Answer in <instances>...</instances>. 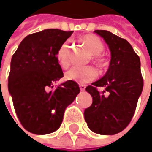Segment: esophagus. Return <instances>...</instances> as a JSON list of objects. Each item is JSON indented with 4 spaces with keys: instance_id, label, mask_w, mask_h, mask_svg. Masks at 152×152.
<instances>
[{
    "instance_id": "1",
    "label": "esophagus",
    "mask_w": 152,
    "mask_h": 152,
    "mask_svg": "<svg viewBox=\"0 0 152 152\" xmlns=\"http://www.w3.org/2000/svg\"><path fill=\"white\" fill-rule=\"evenodd\" d=\"M79 87H80V90H81L82 91L85 90V85H83V84H80V85H79Z\"/></svg>"
}]
</instances>
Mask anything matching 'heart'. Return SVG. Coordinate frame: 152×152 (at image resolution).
Instances as JSON below:
<instances>
[{"mask_svg": "<svg viewBox=\"0 0 152 152\" xmlns=\"http://www.w3.org/2000/svg\"><path fill=\"white\" fill-rule=\"evenodd\" d=\"M81 40L87 46L90 52L95 55V61L99 64H104V60L99 55L104 50V45L102 41L94 35H85L83 36ZM57 60L60 65L63 68H66L69 64V44L68 42L63 43L57 52ZM98 76V71L94 67L86 66V67H80L75 66L69 69L66 73L65 77L67 80L73 81L78 83H86L92 80H94Z\"/></svg>", "mask_w": 152, "mask_h": 152, "instance_id": "1", "label": "heart"}]
</instances>
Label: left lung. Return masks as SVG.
Wrapping results in <instances>:
<instances>
[{
	"label": "left lung",
	"mask_w": 152,
	"mask_h": 152,
	"mask_svg": "<svg viewBox=\"0 0 152 152\" xmlns=\"http://www.w3.org/2000/svg\"><path fill=\"white\" fill-rule=\"evenodd\" d=\"M94 32L107 44L111 61L105 76L85 89L92 97V104L84 110V119L92 132L115 135L130 122L142 91L140 58L126 39L108 31ZM97 87L105 90L99 93Z\"/></svg>",
	"instance_id": "left-lung-1"
}]
</instances>
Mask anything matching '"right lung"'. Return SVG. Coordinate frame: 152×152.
Listing matches in <instances>:
<instances>
[{
  "label": "right lung",
  "mask_w": 152,
  "mask_h": 152,
  "mask_svg": "<svg viewBox=\"0 0 152 152\" xmlns=\"http://www.w3.org/2000/svg\"><path fill=\"white\" fill-rule=\"evenodd\" d=\"M73 31L46 29L26 36L13 54L8 81L16 115L23 127L36 135L56 131L66 107L80 92L78 84L67 81L53 91L52 84L63 77L57 60L61 46Z\"/></svg>",
  "instance_id": "right-lung-1"
}]
</instances>
